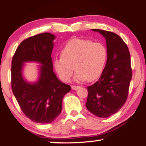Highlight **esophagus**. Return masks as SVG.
I'll list each match as a JSON object with an SVG mask.
<instances>
[{"instance_id":"esophagus-1","label":"esophagus","mask_w":146,"mask_h":146,"mask_svg":"<svg viewBox=\"0 0 146 146\" xmlns=\"http://www.w3.org/2000/svg\"><path fill=\"white\" fill-rule=\"evenodd\" d=\"M79 88V86H71L72 90H76L78 89Z\"/></svg>"}]
</instances>
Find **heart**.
<instances>
[{
  "label": "heart",
  "instance_id": "obj_1",
  "mask_svg": "<svg viewBox=\"0 0 146 146\" xmlns=\"http://www.w3.org/2000/svg\"><path fill=\"white\" fill-rule=\"evenodd\" d=\"M60 58H55L53 65L60 79L69 82L75 69V81H93L104 70L107 50L102 44L87 39L75 38L68 42L61 50Z\"/></svg>",
  "mask_w": 146,
  "mask_h": 146
}]
</instances>
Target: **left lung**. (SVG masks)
I'll list each match as a JSON object with an SVG mask.
<instances>
[{
    "label": "left lung",
    "instance_id": "obj_1",
    "mask_svg": "<svg viewBox=\"0 0 146 146\" xmlns=\"http://www.w3.org/2000/svg\"><path fill=\"white\" fill-rule=\"evenodd\" d=\"M99 32L106 40L107 60L98 81L88 87L86 107L100 118L115 114L126 102L132 78L131 56L128 47L119 36L102 29Z\"/></svg>",
    "mask_w": 146,
    "mask_h": 146
}]
</instances>
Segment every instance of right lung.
<instances>
[{
  "mask_svg": "<svg viewBox=\"0 0 146 146\" xmlns=\"http://www.w3.org/2000/svg\"><path fill=\"white\" fill-rule=\"evenodd\" d=\"M54 35L42 33L23 40L17 48L12 59L13 93L25 115L35 123H50L62 110V98L71 86L57 78L53 71L51 54ZM37 62L38 77L29 82L23 76L26 62Z\"/></svg>",
  "mask_w": 146,
  "mask_h": 146,
  "instance_id": "1",
  "label": "right lung"
}]
</instances>
